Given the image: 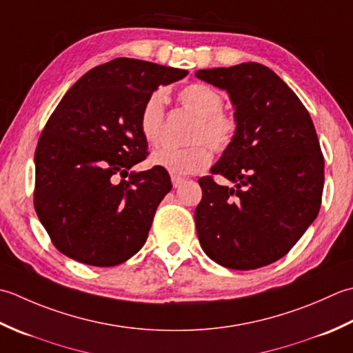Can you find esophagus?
<instances>
[{
    "instance_id": "esophagus-1",
    "label": "esophagus",
    "mask_w": 353,
    "mask_h": 353,
    "mask_svg": "<svg viewBox=\"0 0 353 353\" xmlns=\"http://www.w3.org/2000/svg\"><path fill=\"white\" fill-rule=\"evenodd\" d=\"M170 179H172V184H174V187L176 189V187L181 185L184 183V178L178 176V175H170Z\"/></svg>"
}]
</instances>
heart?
Returning a JSON list of instances; mask_svg holds the SVG:
<instances>
[{
	"label": "heart",
	"instance_id": "1",
	"mask_svg": "<svg viewBox=\"0 0 353 353\" xmlns=\"http://www.w3.org/2000/svg\"><path fill=\"white\" fill-rule=\"evenodd\" d=\"M179 103L196 116L192 129V140L198 141L189 148L161 146L150 154V164L174 175H189L205 169L210 164V150L227 149L236 135L237 123L230 114L222 111L224 99L218 91L205 83H190L178 92ZM166 112V94L157 90L150 92L140 111V132L149 145H157Z\"/></svg>",
	"mask_w": 353,
	"mask_h": 353
}]
</instances>
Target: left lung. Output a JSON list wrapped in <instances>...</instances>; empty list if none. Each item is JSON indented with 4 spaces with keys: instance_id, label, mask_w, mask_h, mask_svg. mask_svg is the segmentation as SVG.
<instances>
[{
    "instance_id": "obj_1",
    "label": "left lung",
    "mask_w": 353,
    "mask_h": 353,
    "mask_svg": "<svg viewBox=\"0 0 353 353\" xmlns=\"http://www.w3.org/2000/svg\"><path fill=\"white\" fill-rule=\"evenodd\" d=\"M201 81L228 92L237 131L198 183L203 199L195 224L204 253L230 270L279 261L317 218L323 160L311 116L290 86L262 63L198 70Z\"/></svg>"
}]
</instances>
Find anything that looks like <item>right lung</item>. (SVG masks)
<instances>
[{
	"mask_svg": "<svg viewBox=\"0 0 353 353\" xmlns=\"http://www.w3.org/2000/svg\"><path fill=\"white\" fill-rule=\"evenodd\" d=\"M189 71L117 57L67 91L34 152V210L54 247L91 267H116L145 245L172 189L161 168L129 172L146 158L140 111L150 92Z\"/></svg>",
	"mask_w": 353,
	"mask_h": 353,
	"instance_id": "right-lung-1",
	"label": "right lung"
}]
</instances>
